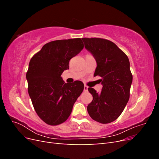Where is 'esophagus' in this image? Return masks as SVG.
<instances>
[{"label":"esophagus","mask_w":159,"mask_h":159,"mask_svg":"<svg viewBox=\"0 0 159 159\" xmlns=\"http://www.w3.org/2000/svg\"><path fill=\"white\" fill-rule=\"evenodd\" d=\"M88 87L87 85H84V91H88Z\"/></svg>","instance_id":"obj_1"}]
</instances>
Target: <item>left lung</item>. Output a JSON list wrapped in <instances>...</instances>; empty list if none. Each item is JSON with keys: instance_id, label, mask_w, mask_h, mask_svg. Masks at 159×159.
I'll return each instance as SVG.
<instances>
[{"instance_id": "left-lung-1", "label": "left lung", "mask_w": 159, "mask_h": 159, "mask_svg": "<svg viewBox=\"0 0 159 159\" xmlns=\"http://www.w3.org/2000/svg\"><path fill=\"white\" fill-rule=\"evenodd\" d=\"M81 39L97 62L94 75L102 78L100 93L88 88L93 100L88 105V112L99 123H111L122 113L129 99L133 75L129 58L113 42L98 38Z\"/></svg>"}]
</instances>
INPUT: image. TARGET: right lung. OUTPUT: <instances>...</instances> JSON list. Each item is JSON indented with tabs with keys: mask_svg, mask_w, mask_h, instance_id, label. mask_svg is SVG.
<instances>
[{
	"mask_svg": "<svg viewBox=\"0 0 159 159\" xmlns=\"http://www.w3.org/2000/svg\"><path fill=\"white\" fill-rule=\"evenodd\" d=\"M84 48L81 38L47 43L34 56L26 73L28 94L36 113L50 125L66 121L82 93L81 81L65 83L61 75L69 69L71 58Z\"/></svg>",
	"mask_w": 159,
	"mask_h": 159,
	"instance_id": "add662e5",
	"label": "right lung"
}]
</instances>
